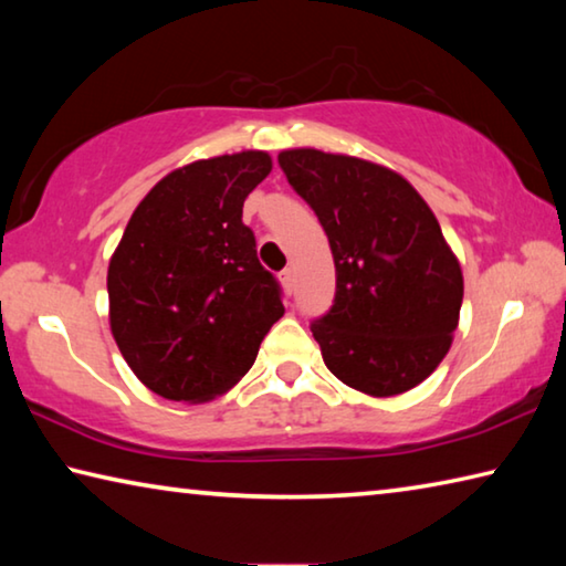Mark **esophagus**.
Here are the masks:
<instances>
[{"label":"esophagus","instance_id":"1","mask_svg":"<svg viewBox=\"0 0 566 566\" xmlns=\"http://www.w3.org/2000/svg\"><path fill=\"white\" fill-rule=\"evenodd\" d=\"M280 280L286 286V292L294 290V270H292V266H286V270L280 274Z\"/></svg>","mask_w":566,"mask_h":566}]
</instances>
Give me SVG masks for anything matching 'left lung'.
Listing matches in <instances>:
<instances>
[{
    "instance_id": "left-lung-1",
    "label": "left lung",
    "mask_w": 566,
    "mask_h": 566,
    "mask_svg": "<svg viewBox=\"0 0 566 566\" xmlns=\"http://www.w3.org/2000/svg\"><path fill=\"white\" fill-rule=\"evenodd\" d=\"M280 167L327 232L337 292L312 322L334 377L369 397L424 381L452 347L464 280L437 217L375 161L284 149Z\"/></svg>"
}]
</instances>
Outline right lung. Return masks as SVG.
Segmentation results:
<instances>
[{
	"instance_id": "add662e5",
	"label": "right lung",
	"mask_w": 566,
	"mask_h": 566,
	"mask_svg": "<svg viewBox=\"0 0 566 566\" xmlns=\"http://www.w3.org/2000/svg\"><path fill=\"white\" fill-rule=\"evenodd\" d=\"M266 151L169 171L134 209L107 272L109 327L142 385L175 401L232 389L284 314L280 282L242 222Z\"/></svg>"
}]
</instances>
